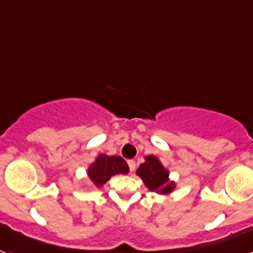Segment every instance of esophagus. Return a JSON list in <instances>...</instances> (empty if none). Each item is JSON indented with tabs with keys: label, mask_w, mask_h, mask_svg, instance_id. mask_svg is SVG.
<instances>
[{
	"label": "esophagus",
	"mask_w": 253,
	"mask_h": 253,
	"mask_svg": "<svg viewBox=\"0 0 253 253\" xmlns=\"http://www.w3.org/2000/svg\"><path fill=\"white\" fill-rule=\"evenodd\" d=\"M127 164H128L129 171H133V170L136 169V162H134V160H128V162H127Z\"/></svg>",
	"instance_id": "34e87169"
}]
</instances>
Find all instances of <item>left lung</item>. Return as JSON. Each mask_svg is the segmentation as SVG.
<instances>
[{
	"label": "left lung",
	"instance_id": "obj_1",
	"mask_svg": "<svg viewBox=\"0 0 253 253\" xmlns=\"http://www.w3.org/2000/svg\"><path fill=\"white\" fill-rule=\"evenodd\" d=\"M136 172L150 191L167 195L174 190L175 183L169 182V171L154 155L145 157V163L139 165Z\"/></svg>",
	"mask_w": 253,
	"mask_h": 253
}]
</instances>
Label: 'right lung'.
Wrapping results in <instances>:
<instances>
[{
    "label": "right lung",
    "mask_w": 253,
    "mask_h": 253,
    "mask_svg": "<svg viewBox=\"0 0 253 253\" xmlns=\"http://www.w3.org/2000/svg\"><path fill=\"white\" fill-rule=\"evenodd\" d=\"M128 170V165L121 157H116V155L108 157V155L100 154L96 158L95 162L89 167L88 176L94 185L100 187L106 181L110 180L111 176L127 174Z\"/></svg>",
    "instance_id": "right-lung-1"
}]
</instances>
